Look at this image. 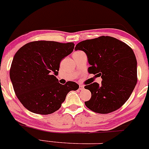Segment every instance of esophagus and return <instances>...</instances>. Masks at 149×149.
<instances>
[{"label": "esophagus", "mask_w": 149, "mask_h": 149, "mask_svg": "<svg viewBox=\"0 0 149 149\" xmlns=\"http://www.w3.org/2000/svg\"><path fill=\"white\" fill-rule=\"evenodd\" d=\"M82 89H84V86L82 85H79V90H82Z\"/></svg>", "instance_id": "1"}]
</instances>
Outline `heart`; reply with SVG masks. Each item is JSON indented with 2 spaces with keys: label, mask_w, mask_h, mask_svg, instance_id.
<instances>
[{
  "label": "heart",
  "mask_w": 149,
  "mask_h": 149,
  "mask_svg": "<svg viewBox=\"0 0 149 149\" xmlns=\"http://www.w3.org/2000/svg\"><path fill=\"white\" fill-rule=\"evenodd\" d=\"M82 51H76V52H75L74 53H73V54H76V53H81Z\"/></svg>",
  "instance_id": "obj_1"
}]
</instances>
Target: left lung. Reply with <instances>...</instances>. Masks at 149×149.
Masks as SVG:
<instances>
[{
    "label": "left lung",
    "mask_w": 149,
    "mask_h": 149,
    "mask_svg": "<svg viewBox=\"0 0 149 149\" xmlns=\"http://www.w3.org/2000/svg\"><path fill=\"white\" fill-rule=\"evenodd\" d=\"M75 49L87 55L89 73L101 76L97 82L85 86L92 93L85 104L89 110L108 114L119 109L128 101L137 82V60L126 43L114 37L101 36L79 42Z\"/></svg>",
    "instance_id": "obj_1"
}]
</instances>
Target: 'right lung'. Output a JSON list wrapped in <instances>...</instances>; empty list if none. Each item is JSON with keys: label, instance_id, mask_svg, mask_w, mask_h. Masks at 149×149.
I'll use <instances>...</instances> for the list:
<instances>
[{"label": "right lung", "instance_id": "right-lung-1", "mask_svg": "<svg viewBox=\"0 0 149 149\" xmlns=\"http://www.w3.org/2000/svg\"><path fill=\"white\" fill-rule=\"evenodd\" d=\"M73 42L35 41L25 44L14 55L10 76L16 96L27 110L50 114L58 110L68 93L79 85L56 78L61 60L71 54Z\"/></svg>", "mask_w": 149, "mask_h": 149}]
</instances>
